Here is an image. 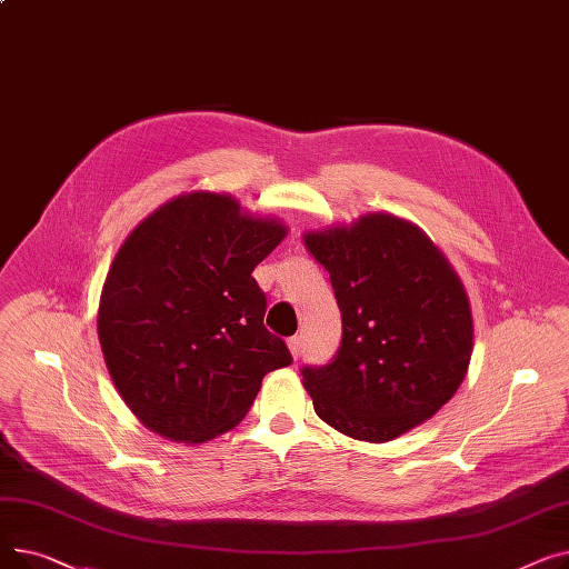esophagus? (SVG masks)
<instances>
[{"label": "esophagus", "mask_w": 569, "mask_h": 569, "mask_svg": "<svg viewBox=\"0 0 569 569\" xmlns=\"http://www.w3.org/2000/svg\"><path fill=\"white\" fill-rule=\"evenodd\" d=\"M288 348H290L292 357H295V360H297V357L302 355V339H300V337H292V339L288 341Z\"/></svg>", "instance_id": "1"}]
</instances>
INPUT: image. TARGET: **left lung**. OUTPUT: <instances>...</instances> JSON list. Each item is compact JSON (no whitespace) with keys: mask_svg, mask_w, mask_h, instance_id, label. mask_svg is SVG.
I'll return each mask as SVG.
<instances>
[{"mask_svg":"<svg viewBox=\"0 0 569 569\" xmlns=\"http://www.w3.org/2000/svg\"><path fill=\"white\" fill-rule=\"evenodd\" d=\"M305 244L330 272L343 325L332 362L302 369L313 408L355 440H395L463 382L472 352L468 295L431 239L392 214L311 230Z\"/></svg>","mask_w":569,"mask_h":569,"instance_id":"obj_1","label":"left lung"}]
</instances>
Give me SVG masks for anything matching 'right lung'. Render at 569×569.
<instances>
[{
    "label": "right lung",
    "instance_id": "obj_1",
    "mask_svg": "<svg viewBox=\"0 0 569 569\" xmlns=\"http://www.w3.org/2000/svg\"><path fill=\"white\" fill-rule=\"evenodd\" d=\"M286 237L223 193L161 204L119 247L99 305V341L119 397L154 433L204 442L244 420L262 378L292 362L262 325L251 272Z\"/></svg>",
    "mask_w": 569,
    "mask_h": 569
}]
</instances>
